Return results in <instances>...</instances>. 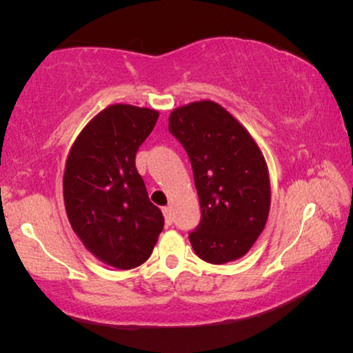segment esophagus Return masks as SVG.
Returning <instances> with one entry per match:
<instances>
[{
    "label": "esophagus",
    "instance_id": "1",
    "mask_svg": "<svg viewBox=\"0 0 353 353\" xmlns=\"http://www.w3.org/2000/svg\"><path fill=\"white\" fill-rule=\"evenodd\" d=\"M162 212H163V214H165V221H166V224L171 225L172 223H174V218H172V213H171V208H170V207H165Z\"/></svg>",
    "mask_w": 353,
    "mask_h": 353
}]
</instances>
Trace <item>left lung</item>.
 <instances>
[{"label":"left lung","instance_id":"1","mask_svg":"<svg viewBox=\"0 0 353 353\" xmlns=\"http://www.w3.org/2000/svg\"><path fill=\"white\" fill-rule=\"evenodd\" d=\"M168 129L188 154L199 196L201 221L188 234L196 255L213 265L240 259L265 229L271 205L260 148L213 101L172 110Z\"/></svg>","mask_w":353,"mask_h":353}]
</instances>
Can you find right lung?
Returning <instances> with one entry per match:
<instances>
[{"label":"right lung","instance_id":"obj_1","mask_svg":"<svg viewBox=\"0 0 353 353\" xmlns=\"http://www.w3.org/2000/svg\"><path fill=\"white\" fill-rule=\"evenodd\" d=\"M159 112L129 104L104 109L83 128L63 174L70 224L90 252L118 270L145 263L165 218L149 201L135 155Z\"/></svg>","mask_w":353,"mask_h":353}]
</instances>
